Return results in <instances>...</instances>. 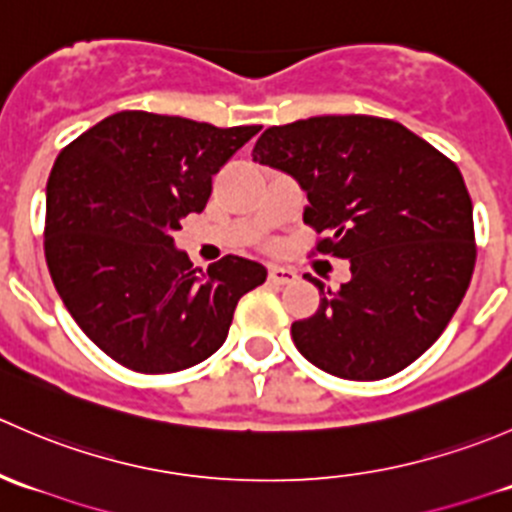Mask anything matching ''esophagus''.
Masks as SVG:
<instances>
[{
	"label": "esophagus",
	"instance_id": "34e87169",
	"mask_svg": "<svg viewBox=\"0 0 512 512\" xmlns=\"http://www.w3.org/2000/svg\"><path fill=\"white\" fill-rule=\"evenodd\" d=\"M267 280L275 282V285H292V282L297 280V272L287 270V267H280V265H272L270 270H267Z\"/></svg>",
	"mask_w": 512,
	"mask_h": 512
}]
</instances>
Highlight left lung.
<instances>
[{
	"label": "left lung",
	"mask_w": 512,
	"mask_h": 512,
	"mask_svg": "<svg viewBox=\"0 0 512 512\" xmlns=\"http://www.w3.org/2000/svg\"><path fill=\"white\" fill-rule=\"evenodd\" d=\"M252 160L307 193L314 252L352 262V280L319 287L294 347L327 374L376 381L406 369L443 334L476 267L473 203L451 158L401 123L314 116L272 126Z\"/></svg>",
	"instance_id": "8db88e82"
}]
</instances>
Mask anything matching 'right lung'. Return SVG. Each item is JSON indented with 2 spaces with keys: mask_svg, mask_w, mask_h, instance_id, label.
<instances>
[{
  "mask_svg": "<svg viewBox=\"0 0 512 512\" xmlns=\"http://www.w3.org/2000/svg\"><path fill=\"white\" fill-rule=\"evenodd\" d=\"M257 131L121 111L56 158L46 265L76 324L126 369L170 374L208 359L242 294L265 282L260 262L227 255L203 272L173 245L180 218L203 213L213 175Z\"/></svg>",
  "mask_w": 512,
  "mask_h": 512,
  "instance_id": "add662e5",
  "label": "right lung"
}]
</instances>
